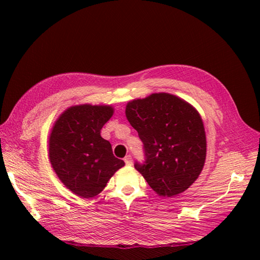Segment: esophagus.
I'll return each mask as SVG.
<instances>
[{"label": "esophagus", "instance_id": "34e87169", "mask_svg": "<svg viewBox=\"0 0 260 260\" xmlns=\"http://www.w3.org/2000/svg\"><path fill=\"white\" fill-rule=\"evenodd\" d=\"M124 160H125V164H126L127 166H131L132 162H133V160H132V156H131V155H127V156L124 158Z\"/></svg>", "mask_w": 260, "mask_h": 260}]
</instances>
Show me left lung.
<instances>
[{
  "instance_id": "1",
  "label": "left lung",
  "mask_w": 260,
  "mask_h": 260,
  "mask_svg": "<svg viewBox=\"0 0 260 260\" xmlns=\"http://www.w3.org/2000/svg\"><path fill=\"white\" fill-rule=\"evenodd\" d=\"M126 117L143 143L144 161L134 166L159 196L183 192L203 170L204 125L197 110L178 96L158 93L133 100Z\"/></svg>"
}]
</instances>
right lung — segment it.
I'll use <instances>...</instances> for the list:
<instances>
[{
  "instance_id": "1",
  "label": "right lung",
  "mask_w": 260,
  "mask_h": 260,
  "mask_svg": "<svg viewBox=\"0 0 260 260\" xmlns=\"http://www.w3.org/2000/svg\"><path fill=\"white\" fill-rule=\"evenodd\" d=\"M112 114L111 105H76L65 110L51 129L52 169L65 187L83 199L99 195L125 165L113 156L109 141L101 136Z\"/></svg>"
}]
</instances>
